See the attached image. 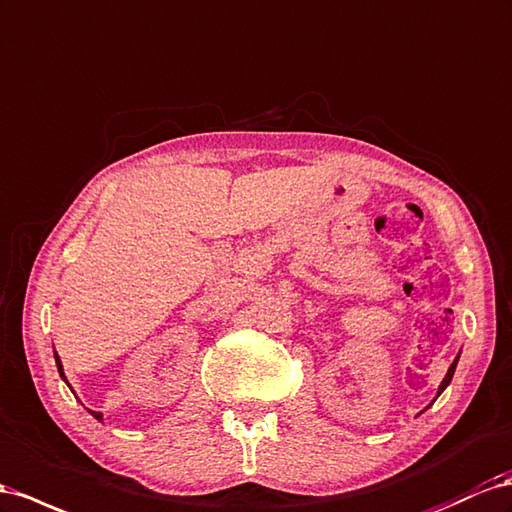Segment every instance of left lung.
Wrapping results in <instances>:
<instances>
[{"label":"left lung","mask_w":512,"mask_h":512,"mask_svg":"<svg viewBox=\"0 0 512 512\" xmlns=\"http://www.w3.org/2000/svg\"><path fill=\"white\" fill-rule=\"evenodd\" d=\"M454 368H457V359H454V362H452V366L448 368V375L444 377V381H441V385H439V394H441V392H444V390H446V385H448V383L452 381V375H454ZM439 394H437V396H439Z\"/></svg>","instance_id":"1"}]
</instances>
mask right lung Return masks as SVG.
<instances>
[{
    "mask_svg": "<svg viewBox=\"0 0 512 512\" xmlns=\"http://www.w3.org/2000/svg\"><path fill=\"white\" fill-rule=\"evenodd\" d=\"M55 362H58V370H60V375L64 377V370H62V364H60V357H58V353H55ZM92 416L96 418V420H101V413L99 411H90Z\"/></svg>",
    "mask_w": 512,
    "mask_h": 512,
    "instance_id": "right-lung-1",
    "label": "right lung"
}]
</instances>
